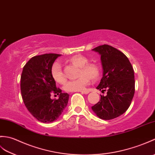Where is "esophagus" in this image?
<instances>
[{"label":"esophagus","mask_w":155,"mask_h":155,"mask_svg":"<svg viewBox=\"0 0 155 155\" xmlns=\"http://www.w3.org/2000/svg\"><path fill=\"white\" fill-rule=\"evenodd\" d=\"M82 94H88L89 93V91H82L81 92Z\"/></svg>","instance_id":"34e87169"}]
</instances>
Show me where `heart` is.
<instances>
[{"mask_svg": "<svg viewBox=\"0 0 155 155\" xmlns=\"http://www.w3.org/2000/svg\"><path fill=\"white\" fill-rule=\"evenodd\" d=\"M68 62L79 67L78 74L79 77L75 80L68 81L64 86L67 92H78L85 90L91 79L96 81L100 76L99 67L94 63H88V59L82 55H75L67 60ZM51 74L53 80L60 84L65 82V77L63 73L62 68L59 62H55L51 67Z\"/></svg>", "mask_w": 155, "mask_h": 155, "instance_id": "obj_1", "label": "heart"}]
</instances>
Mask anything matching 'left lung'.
<instances>
[{
  "label": "left lung",
  "instance_id": "1",
  "mask_svg": "<svg viewBox=\"0 0 155 155\" xmlns=\"http://www.w3.org/2000/svg\"><path fill=\"white\" fill-rule=\"evenodd\" d=\"M92 50L100 54L103 71L96 89L107 91L92 110L100 119L112 120L124 114L130 106L135 94L134 71L127 57L113 47L102 45Z\"/></svg>",
  "mask_w": 155,
  "mask_h": 155
}]
</instances>
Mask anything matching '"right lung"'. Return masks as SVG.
I'll use <instances>...</instances> for the list:
<instances>
[{"mask_svg":"<svg viewBox=\"0 0 155 155\" xmlns=\"http://www.w3.org/2000/svg\"><path fill=\"white\" fill-rule=\"evenodd\" d=\"M61 55L44 54L33 57L23 68L20 90L24 103L30 114L39 121L51 123L66 108L69 95L56 87L51 74L53 63ZM52 93L59 98L51 99Z\"/></svg>","mask_w":155,"mask_h":155,"instance_id":"right-lung-1","label":"right lung"}]
</instances>
